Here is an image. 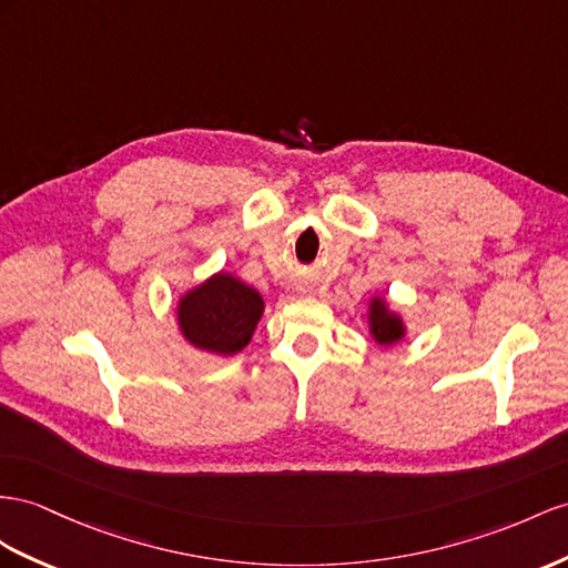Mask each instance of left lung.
Here are the masks:
<instances>
[{
  "mask_svg": "<svg viewBox=\"0 0 568 568\" xmlns=\"http://www.w3.org/2000/svg\"><path fill=\"white\" fill-rule=\"evenodd\" d=\"M367 328L369 338L379 347H394L408 336V324L384 295H372L367 300Z\"/></svg>",
  "mask_w": 568,
  "mask_h": 568,
  "instance_id": "left-lung-1",
  "label": "left lung"
}]
</instances>
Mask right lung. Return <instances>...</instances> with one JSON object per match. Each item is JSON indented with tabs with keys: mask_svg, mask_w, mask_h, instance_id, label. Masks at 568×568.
<instances>
[{
	"mask_svg": "<svg viewBox=\"0 0 568 568\" xmlns=\"http://www.w3.org/2000/svg\"><path fill=\"white\" fill-rule=\"evenodd\" d=\"M266 302L237 275L217 271L186 287L174 307L182 338L201 353L232 357L252 343Z\"/></svg>",
	"mask_w": 568,
	"mask_h": 568,
	"instance_id": "1",
	"label": "right lung"
}]
</instances>
